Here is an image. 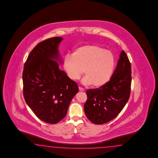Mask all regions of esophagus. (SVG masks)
Listing matches in <instances>:
<instances>
[{"label": "esophagus", "instance_id": "obj_1", "mask_svg": "<svg viewBox=\"0 0 158 158\" xmlns=\"http://www.w3.org/2000/svg\"><path fill=\"white\" fill-rule=\"evenodd\" d=\"M79 91H85V89L83 88H82L81 87H79Z\"/></svg>", "mask_w": 158, "mask_h": 158}]
</instances>
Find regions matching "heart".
<instances>
[{
	"instance_id": "b5f03b06",
	"label": "heart",
	"mask_w": 158,
	"mask_h": 158,
	"mask_svg": "<svg viewBox=\"0 0 158 158\" xmlns=\"http://www.w3.org/2000/svg\"><path fill=\"white\" fill-rule=\"evenodd\" d=\"M62 67L68 77L72 81L82 79L85 85L96 88L104 86L110 80L115 67V58L110 50L97 44L83 45L76 48L71 56H66Z\"/></svg>"
}]
</instances>
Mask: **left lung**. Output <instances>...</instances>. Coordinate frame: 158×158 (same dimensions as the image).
I'll return each instance as SVG.
<instances>
[{"instance_id":"left-lung-1","label":"left lung","mask_w":158,"mask_h":158,"mask_svg":"<svg viewBox=\"0 0 158 158\" xmlns=\"http://www.w3.org/2000/svg\"><path fill=\"white\" fill-rule=\"evenodd\" d=\"M131 75V64L123 50L110 81L104 86L86 91L87 100L84 110L92 123H107L115 119L123 109L129 99Z\"/></svg>"}]
</instances>
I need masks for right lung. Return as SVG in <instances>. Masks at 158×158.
I'll return each instance as SVG.
<instances>
[{
  "mask_svg": "<svg viewBox=\"0 0 158 158\" xmlns=\"http://www.w3.org/2000/svg\"><path fill=\"white\" fill-rule=\"evenodd\" d=\"M63 38L54 37L38 44L29 54L23 73L25 100L39 119L56 124L67 115L77 83L59 69L58 46Z\"/></svg>",
  "mask_w": 158,
  "mask_h": 158,
  "instance_id": "1",
  "label": "right lung"
}]
</instances>
